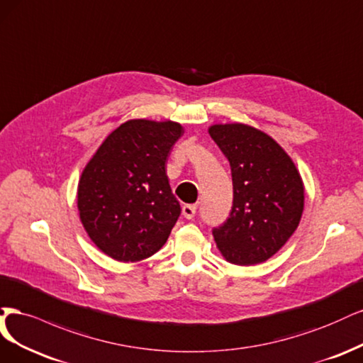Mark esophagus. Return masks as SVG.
Returning <instances> with one entry per match:
<instances>
[{"label":"esophagus","instance_id":"1","mask_svg":"<svg viewBox=\"0 0 363 363\" xmlns=\"http://www.w3.org/2000/svg\"><path fill=\"white\" fill-rule=\"evenodd\" d=\"M196 214V205H184L182 206V216L185 218H193Z\"/></svg>","mask_w":363,"mask_h":363}]
</instances>
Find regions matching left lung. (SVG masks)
Wrapping results in <instances>:
<instances>
[{"mask_svg": "<svg viewBox=\"0 0 363 363\" xmlns=\"http://www.w3.org/2000/svg\"><path fill=\"white\" fill-rule=\"evenodd\" d=\"M209 135L232 173L230 214L213 229L226 261L255 265L282 249L297 229L305 189L294 162L265 133L242 123L213 125Z\"/></svg>", "mask_w": 363, "mask_h": 363, "instance_id": "left-lung-1", "label": "left lung"}]
</instances>
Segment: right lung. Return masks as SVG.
<instances>
[{
  "mask_svg": "<svg viewBox=\"0 0 363 363\" xmlns=\"http://www.w3.org/2000/svg\"><path fill=\"white\" fill-rule=\"evenodd\" d=\"M182 134L177 122L128 121L87 162L78 184L79 218L110 258L142 261L167 241L181 205L172 193L166 162Z\"/></svg>",
  "mask_w": 363,
  "mask_h": 363,
  "instance_id": "add662e5",
  "label": "right lung"
}]
</instances>
